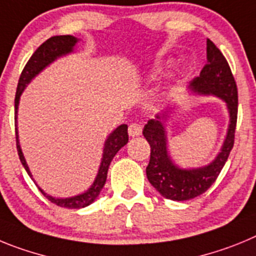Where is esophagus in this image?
Instances as JSON below:
<instances>
[{"instance_id":"obj_1","label":"esophagus","mask_w":256,"mask_h":256,"mask_svg":"<svg viewBox=\"0 0 256 256\" xmlns=\"http://www.w3.org/2000/svg\"><path fill=\"white\" fill-rule=\"evenodd\" d=\"M142 128L140 124L132 122L128 125V135H130V136H139V135H142Z\"/></svg>"}]
</instances>
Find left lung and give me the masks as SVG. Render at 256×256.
<instances>
[{
    "instance_id": "8db88e82",
    "label": "left lung",
    "mask_w": 256,
    "mask_h": 256,
    "mask_svg": "<svg viewBox=\"0 0 256 256\" xmlns=\"http://www.w3.org/2000/svg\"><path fill=\"white\" fill-rule=\"evenodd\" d=\"M206 60L208 62L199 76L191 82V89L202 94H214L224 100L231 117L227 138L216 160L199 170H180L167 156L164 128L160 117L149 120L142 130L144 138L150 145V160L146 167L149 182L162 196L177 202L194 199L204 194L220 176L234 144L238 108L236 80L226 57L210 39H206Z\"/></svg>"
}]
</instances>
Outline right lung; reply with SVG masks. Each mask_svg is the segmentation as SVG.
<instances>
[{
    "label": "right lung",
    "instance_id": "add662e5",
    "mask_svg": "<svg viewBox=\"0 0 256 256\" xmlns=\"http://www.w3.org/2000/svg\"><path fill=\"white\" fill-rule=\"evenodd\" d=\"M78 42V39L72 36H50V39H47L44 43L39 46L36 50L32 57L29 58V61L26 62L25 68H22V75L19 78V82H18V88H16V94H15V121H16V114H18V104H19V98L22 96V90H24L25 85L30 82L39 71H42L43 68L47 65H50V62L56 60L57 57L62 56V54H66L68 52L72 50V47L75 46V43ZM15 136H16V148H18V154L20 156V160H22V166L26 170L28 174L32 177L30 171L28 168L26 162H25V158L22 156V152L20 149L19 140H18V128L15 125ZM128 142V126L121 125L114 131V132L110 135V138L106 142L104 152H103V158L102 163H100V172L96 174V178L94 181V184L92 185V188H89L86 192L82 195H78V196L74 198H68V199H56V198H52L50 195H47L44 191H42L40 188V192L50 200V202H54L56 206H62V208H68V209H79L84 208V206H89L94 200L96 199V196L100 195V190L103 188L106 184V180H107V172L108 167H110V163L114 160V156H116L117 152L122 148L124 145Z\"/></svg>",
    "mask_w": 256,
    "mask_h": 256
}]
</instances>
